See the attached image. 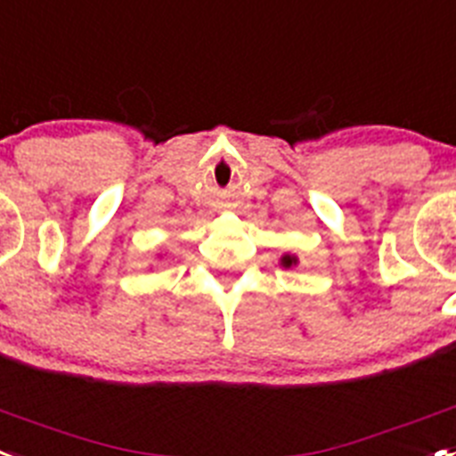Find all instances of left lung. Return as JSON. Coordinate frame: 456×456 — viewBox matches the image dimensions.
<instances>
[{
	"label": "left lung",
	"instance_id": "left-lung-1",
	"mask_svg": "<svg viewBox=\"0 0 456 456\" xmlns=\"http://www.w3.org/2000/svg\"><path fill=\"white\" fill-rule=\"evenodd\" d=\"M281 262H282V266H292V264H297V257H292V255H285Z\"/></svg>",
	"mask_w": 456,
	"mask_h": 456
}]
</instances>
